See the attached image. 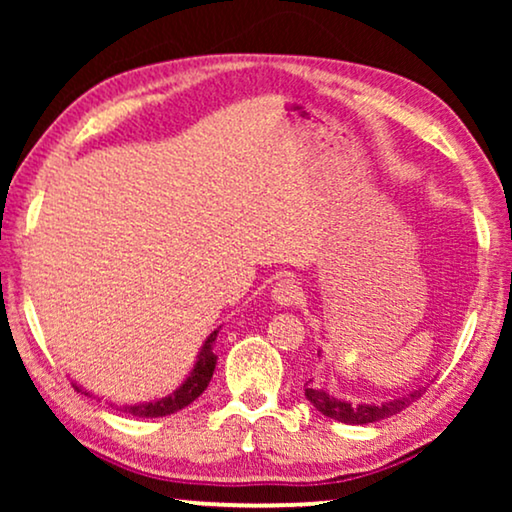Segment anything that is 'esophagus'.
<instances>
[{
	"instance_id": "34e87169",
	"label": "esophagus",
	"mask_w": 512,
	"mask_h": 512,
	"mask_svg": "<svg viewBox=\"0 0 512 512\" xmlns=\"http://www.w3.org/2000/svg\"><path fill=\"white\" fill-rule=\"evenodd\" d=\"M270 298H272V303L279 307H291L300 300V286L296 279L282 277V279H277L275 286H272Z\"/></svg>"
}]
</instances>
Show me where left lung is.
<instances>
[{
  "instance_id": "1",
  "label": "left lung",
  "mask_w": 512,
  "mask_h": 512,
  "mask_svg": "<svg viewBox=\"0 0 512 512\" xmlns=\"http://www.w3.org/2000/svg\"><path fill=\"white\" fill-rule=\"evenodd\" d=\"M319 356H321V352H319ZM426 387H429V384L412 389L405 396H396V398H391V401H384V403H349V401H342V398H335L333 394H328L326 389H314V387H305V398L321 412V415L331 417V419H335V422L373 424V422H380V419H387L391 415H398V412L408 408L410 403H415V398L422 396Z\"/></svg>"
}]
</instances>
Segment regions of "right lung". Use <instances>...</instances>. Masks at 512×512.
<instances>
[{
    "label": "right lung",
    "instance_id": "obj_1",
    "mask_svg": "<svg viewBox=\"0 0 512 512\" xmlns=\"http://www.w3.org/2000/svg\"><path fill=\"white\" fill-rule=\"evenodd\" d=\"M216 335H219V328L207 335V340L202 342V347L198 352V359H195V363H193L191 373L186 375V380L181 382L170 396L153 398V401H146V403H132V405L125 403L121 410L128 412V415H132V417H146V419L151 417L153 419V417L172 415V412H179L181 408H186V405H191L195 398H198L202 391L209 387V380H212V375H214L216 359H219V356L214 354ZM74 389L81 391V394L90 396L88 391L81 387V384L74 382Z\"/></svg>",
    "mask_w": 512,
    "mask_h": 512
}]
</instances>
